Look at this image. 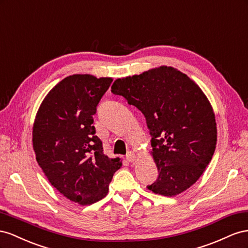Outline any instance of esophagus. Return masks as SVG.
Returning <instances> with one entry per match:
<instances>
[{
    "mask_svg": "<svg viewBox=\"0 0 248 248\" xmlns=\"http://www.w3.org/2000/svg\"><path fill=\"white\" fill-rule=\"evenodd\" d=\"M125 159H126V161L131 162V163H132V162L136 160V155L134 154L133 152H128V154L125 155Z\"/></svg>",
    "mask_w": 248,
    "mask_h": 248,
    "instance_id": "obj_1",
    "label": "esophagus"
}]
</instances>
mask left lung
<instances>
[{"instance_id": "1", "label": "left lung", "mask_w": 248, "mask_h": 248, "mask_svg": "<svg viewBox=\"0 0 248 248\" xmlns=\"http://www.w3.org/2000/svg\"><path fill=\"white\" fill-rule=\"evenodd\" d=\"M111 91L142 112L152 136L159 175L147 186L174 196L201 178L215 152V115L207 96L190 78L170 66L117 79Z\"/></svg>"}]
</instances>
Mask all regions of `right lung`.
<instances>
[{
  "mask_svg": "<svg viewBox=\"0 0 248 248\" xmlns=\"http://www.w3.org/2000/svg\"><path fill=\"white\" fill-rule=\"evenodd\" d=\"M111 78L66 77L49 91L35 118L33 148L49 183L69 201L86 206L107 195L120 159L104 154L93 115Z\"/></svg>",
  "mask_w": 248,
  "mask_h": 248,
  "instance_id": "right-lung-1",
  "label": "right lung"
}]
</instances>
